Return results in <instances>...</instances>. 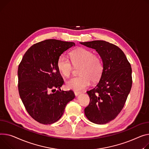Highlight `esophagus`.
<instances>
[{"mask_svg":"<svg viewBox=\"0 0 149 149\" xmlns=\"http://www.w3.org/2000/svg\"><path fill=\"white\" fill-rule=\"evenodd\" d=\"M81 92L74 91V94H75V96H78V95H80V94H81Z\"/></svg>","mask_w":149,"mask_h":149,"instance_id":"obj_1","label":"esophagus"}]
</instances>
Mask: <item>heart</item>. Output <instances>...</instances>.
<instances>
[{"label": "heart", "mask_w": 149, "mask_h": 149, "mask_svg": "<svg viewBox=\"0 0 149 149\" xmlns=\"http://www.w3.org/2000/svg\"><path fill=\"white\" fill-rule=\"evenodd\" d=\"M71 61L73 66H80L78 75L68 80L66 86L68 89L80 91L91 84V81L96 82L100 80L104 70L102 59L100 56L93 54L88 49L78 48L70 53ZM57 68L65 77H69L72 71V65L70 61L64 55H61L57 59Z\"/></svg>", "instance_id": "obj_1"}]
</instances>
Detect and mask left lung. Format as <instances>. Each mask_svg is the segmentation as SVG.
I'll use <instances>...</instances> for the list:
<instances>
[{"label": "left lung", "instance_id": "obj_1", "mask_svg": "<svg viewBox=\"0 0 149 149\" xmlns=\"http://www.w3.org/2000/svg\"><path fill=\"white\" fill-rule=\"evenodd\" d=\"M96 49L104 65L96 86L87 91L90 102L84 109L91 122L99 125L114 120L123 109L132 87V68L122 49L105 41L80 42Z\"/></svg>", "mask_w": 149, "mask_h": 149}]
</instances>
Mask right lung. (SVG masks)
I'll use <instances>...</instances> for the list:
<instances>
[{"mask_svg":"<svg viewBox=\"0 0 149 149\" xmlns=\"http://www.w3.org/2000/svg\"><path fill=\"white\" fill-rule=\"evenodd\" d=\"M75 45L72 42L47 39L30 47L19 64V96L27 113L39 123L58 120L66 104L75 97L72 91L60 89L64 81L56 65L61 55ZM56 88L60 91L55 92Z\"/></svg>","mask_w":149,"mask_h":149,"instance_id":"right-lung-1","label":"right lung"}]
</instances>
